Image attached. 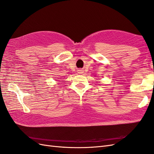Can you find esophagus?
<instances>
[{
    "instance_id": "1",
    "label": "esophagus",
    "mask_w": 154,
    "mask_h": 154,
    "mask_svg": "<svg viewBox=\"0 0 154 154\" xmlns=\"http://www.w3.org/2000/svg\"><path fill=\"white\" fill-rule=\"evenodd\" d=\"M79 73H80V74H82L83 72H82V71H79Z\"/></svg>"
}]
</instances>
